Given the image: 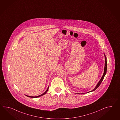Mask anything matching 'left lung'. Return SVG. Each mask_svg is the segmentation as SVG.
Segmentation results:
<instances>
[{"instance_id":"1","label":"left lung","mask_w":120,"mask_h":120,"mask_svg":"<svg viewBox=\"0 0 120 120\" xmlns=\"http://www.w3.org/2000/svg\"><path fill=\"white\" fill-rule=\"evenodd\" d=\"M104 56H105V68H104V73H103L102 76V77L101 78V79L100 80L99 82H98V84H97L96 86H95V87L94 88V89H93L92 91H89V92H87V93H89V92H92V91H95V90L100 85H101V82H102L103 80L104 79V77H105V75H106V72H107V58H106V56H105V53H104Z\"/></svg>"}]
</instances>
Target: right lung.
I'll list each match as a JSON object with an SVG mask.
<instances>
[{
    "label": "right lung",
    "instance_id": "right-lung-1",
    "mask_svg": "<svg viewBox=\"0 0 120 120\" xmlns=\"http://www.w3.org/2000/svg\"><path fill=\"white\" fill-rule=\"evenodd\" d=\"M48 89H49V87H48L47 88V89L46 90V91L43 93V94H41V95H38V96H28V95H26V96L28 97H30V98H38V97H39L41 96H42V95H43L44 94H45L46 93V92H47V91L48 90Z\"/></svg>",
    "mask_w": 120,
    "mask_h": 120
}]
</instances>
